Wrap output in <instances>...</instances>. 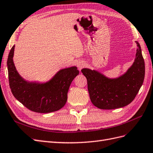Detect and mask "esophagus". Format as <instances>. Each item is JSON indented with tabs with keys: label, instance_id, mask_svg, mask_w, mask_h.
Instances as JSON below:
<instances>
[{
	"label": "esophagus",
	"instance_id": "obj_1",
	"mask_svg": "<svg viewBox=\"0 0 153 153\" xmlns=\"http://www.w3.org/2000/svg\"><path fill=\"white\" fill-rule=\"evenodd\" d=\"M77 67L79 68V69L80 70L82 68L84 67V66H85V62H83V61H79V62H77Z\"/></svg>",
	"mask_w": 153,
	"mask_h": 153
}]
</instances>
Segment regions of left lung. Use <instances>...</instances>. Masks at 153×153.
<instances>
[{"label":"left lung","mask_w":153,"mask_h":153,"mask_svg":"<svg viewBox=\"0 0 153 153\" xmlns=\"http://www.w3.org/2000/svg\"><path fill=\"white\" fill-rule=\"evenodd\" d=\"M134 61L126 72L117 77L110 78L96 70L83 68L87 79L88 91L92 104L101 109L123 107L135 98L143 83L145 62L142 49L136 41Z\"/></svg>","instance_id":"1"}]
</instances>
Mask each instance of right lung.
I'll return each mask as SVG.
<instances>
[{
	"label": "right lung",
	"mask_w": 153,
	"mask_h": 153,
	"mask_svg": "<svg viewBox=\"0 0 153 153\" xmlns=\"http://www.w3.org/2000/svg\"><path fill=\"white\" fill-rule=\"evenodd\" d=\"M15 45L7 61L11 92L29 110L49 113L59 110L67 101L70 85L79 71L76 66L61 69L48 81H28L19 74L13 62Z\"/></svg>",
	"instance_id": "1"
}]
</instances>
